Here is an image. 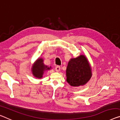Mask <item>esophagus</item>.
<instances>
[{"label": "esophagus", "instance_id": "esophagus-1", "mask_svg": "<svg viewBox=\"0 0 120 120\" xmlns=\"http://www.w3.org/2000/svg\"><path fill=\"white\" fill-rule=\"evenodd\" d=\"M55 70H56L57 72H59L60 70V66H56V67H55Z\"/></svg>", "mask_w": 120, "mask_h": 120}]
</instances>
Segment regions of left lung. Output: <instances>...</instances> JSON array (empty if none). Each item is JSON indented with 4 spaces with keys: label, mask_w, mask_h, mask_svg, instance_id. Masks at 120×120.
Listing matches in <instances>:
<instances>
[{
    "label": "left lung",
    "mask_w": 120,
    "mask_h": 120,
    "mask_svg": "<svg viewBox=\"0 0 120 120\" xmlns=\"http://www.w3.org/2000/svg\"><path fill=\"white\" fill-rule=\"evenodd\" d=\"M66 81L71 86H82L90 80L92 71L89 63L85 55L71 58L68 63L66 70Z\"/></svg>",
    "instance_id": "obj_1"
}]
</instances>
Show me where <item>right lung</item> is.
<instances>
[{
	"label": "right lung",
	"instance_id": "obj_1",
	"mask_svg": "<svg viewBox=\"0 0 120 120\" xmlns=\"http://www.w3.org/2000/svg\"><path fill=\"white\" fill-rule=\"evenodd\" d=\"M43 60L39 58L34 63L32 68V71L33 75L36 78H42L45 71L51 69V66L48 67L43 63Z\"/></svg>",
	"mask_w": 120,
	"mask_h": 120
}]
</instances>
